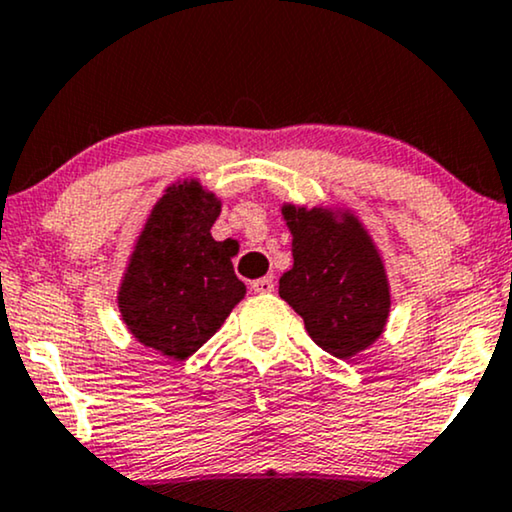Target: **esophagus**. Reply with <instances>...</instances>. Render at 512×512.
<instances>
[{
    "mask_svg": "<svg viewBox=\"0 0 512 512\" xmlns=\"http://www.w3.org/2000/svg\"><path fill=\"white\" fill-rule=\"evenodd\" d=\"M274 276H264V279H257V281H252V291L255 293H260V295H269V293H274Z\"/></svg>",
    "mask_w": 512,
    "mask_h": 512,
    "instance_id": "1",
    "label": "esophagus"
}]
</instances>
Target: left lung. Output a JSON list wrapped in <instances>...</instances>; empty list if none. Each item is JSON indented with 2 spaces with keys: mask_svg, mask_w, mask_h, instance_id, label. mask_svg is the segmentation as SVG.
<instances>
[{
  "mask_svg": "<svg viewBox=\"0 0 512 512\" xmlns=\"http://www.w3.org/2000/svg\"><path fill=\"white\" fill-rule=\"evenodd\" d=\"M293 267L279 295L303 317L307 334L338 360H350L384 334L391 286L384 257L367 226L348 207L283 202Z\"/></svg>",
  "mask_w": 512,
  "mask_h": 512,
  "instance_id": "obj_1",
  "label": "left lung"
}]
</instances>
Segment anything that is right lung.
<instances>
[{"mask_svg": "<svg viewBox=\"0 0 512 512\" xmlns=\"http://www.w3.org/2000/svg\"><path fill=\"white\" fill-rule=\"evenodd\" d=\"M217 193L197 178L171 183L152 205L123 272L119 312L145 348L186 360L207 343L245 298L233 272L231 238L214 240Z\"/></svg>", "mask_w": 512, "mask_h": 512, "instance_id": "add662e5", "label": "right lung"}]
</instances>
